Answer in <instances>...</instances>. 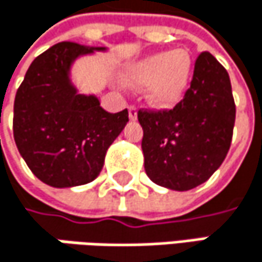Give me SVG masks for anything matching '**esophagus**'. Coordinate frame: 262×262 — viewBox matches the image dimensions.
<instances>
[{
  "label": "esophagus",
  "instance_id": "1",
  "mask_svg": "<svg viewBox=\"0 0 262 262\" xmlns=\"http://www.w3.org/2000/svg\"><path fill=\"white\" fill-rule=\"evenodd\" d=\"M129 118H130L132 121H135L138 118V112H136L135 106H129Z\"/></svg>",
  "mask_w": 262,
  "mask_h": 262
}]
</instances>
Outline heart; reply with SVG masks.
<instances>
[{
  "label": "heart",
  "instance_id": "b5f03b06",
  "mask_svg": "<svg viewBox=\"0 0 262 262\" xmlns=\"http://www.w3.org/2000/svg\"><path fill=\"white\" fill-rule=\"evenodd\" d=\"M192 74L188 51L173 50L147 56L130 65L124 79L136 88L147 86V101L155 107H173L183 98Z\"/></svg>",
  "mask_w": 262,
  "mask_h": 262
}]
</instances>
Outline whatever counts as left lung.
Returning a JSON list of instances; mask_svg holds the SVG:
<instances>
[{
	"mask_svg": "<svg viewBox=\"0 0 262 262\" xmlns=\"http://www.w3.org/2000/svg\"><path fill=\"white\" fill-rule=\"evenodd\" d=\"M138 120L150 181L174 191L202 185L222 165L232 141L235 103L228 71L211 53H200L182 100L170 111L139 109Z\"/></svg>",
	"mask_w": 262,
	"mask_h": 262,
	"instance_id": "1",
	"label": "left lung"
}]
</instances>
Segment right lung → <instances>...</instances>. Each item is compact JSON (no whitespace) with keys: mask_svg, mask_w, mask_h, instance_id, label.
Wrapping results in <instances>:
<instances>
[{"mask_svg":"<svg viewBox=\"0 0 262 262\" xmlns=\"http://www.w3.org/2000/svg\"><path fill=\"white\" fill-rule=\"evenodd\" d=\"M94 50L59 42L37 56L18 88L13 138L33 174L56 188L92 182L109 145L129 121L127 109L109 114L97 97L77 94L70 80L73 62Z\"/></svg>","mask_w":262,"mask_h":262,"instance_id":"right-lung-1","label":"right lung"}]
</instances>
